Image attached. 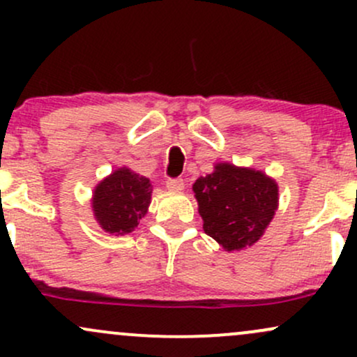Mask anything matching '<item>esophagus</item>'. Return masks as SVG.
<instances>
[{"label": "esophagus", "mask_w": 357, "mask_h": 357, "mask_svg": "<svg viewBox=\"0 0 357 357\" xmlns=\"http://www.w3.org/2000/svg\"><path fill=\"white\" fill-rule=\"evenodd\" d=\"M166 188L171 191H181L184 190V179L181 178H169L166 181Z\"/></svg>", "instance_id": "1"}]
</instances>
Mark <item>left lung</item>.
<instances>
[{
	"label": "left lung",
	"mask_w": 357,
	"mask_h": 357,
	"mask_svg": "<svg viewBox=\"0 0 357 357\" xmlns=\"http://www.w3.org/2000/svg\"><path fill=\"white\" fill-rule=\"evenodd\" d=\"M206 235L225 250L250 247L275 215L278 190L260 171L221 162L192 184Z\"/></svg>",
	"instance_id": "left-lung-1"
}]
</instances>
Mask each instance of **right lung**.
<instances>
[{
	"label": "right lung",
	"mask_w": 357,
	"mask_h": 357,
	"mask_svg": "<svg viewBox=\"0 0 357 357\" xmlns=\"http://www.w3.org/2000/svg\"><path fill=\"white\" fill-rule=\"evenodd\" d=\"M151 183L144 176L122 167L114 171L93 191V215L112 235L130 233L147 213Z\"/></svg>",
	"instance_id": "obj_1"
}]
</instances>
